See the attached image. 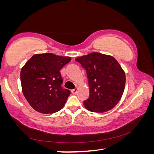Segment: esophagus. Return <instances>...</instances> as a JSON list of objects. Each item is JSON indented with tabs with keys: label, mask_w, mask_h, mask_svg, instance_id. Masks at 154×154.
<instances>
[{
	"label": "esophagus",
	"mask_w": 154,
	"mask_h": 154,
	"mask_svg": "<svg viewBox=\"0 0 154 154\" xmlns=\"http://www.w3.org/2000/svg\"><path fill=\"white\" fill-rule=\"evenodd\" d=\"M77 92H78V88H75V89L71 90V92L73 94H77Z\"/></svg>",
	"instance_id": "obj_1"
}]
</instances>
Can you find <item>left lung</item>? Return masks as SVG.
I'll return each instance as SVG.
<instances>
[{
	"mask_svg": "<svg viewBox=\"0 0 154 154\" xmlns=\"http://www.w3.org/2000/svg\"><path fill=\"white\" fill-rule=\"evenodd\" d=\"M86 71L89 98L83 101L88 110L103 113L113 109L123 94L126 75L113 56L93 52L75 59Z\"/></svg>",
	"mask_w": 154,
	"mask_h": 154,
	"instance_id": "obj_1",
	"label": "left lung"
}]
</instances>
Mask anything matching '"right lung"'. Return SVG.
<instances>
[{
    "instance_id": "1",
    "label": "right lung",
    "mask_w": 154,
    "mask_h": 154,
    "mask_svg": "<svg viewBox=\"0 0 154 154\" xmlns=\"http://www.w3.org/2000/svg\"><path fill=\"white\" fill-rule=\"evenodd\" d=\"M71 60V57L51 53L31 57L20 72L22 92L30 105L43 114L54 113L63 107L71 91L62 87L60 71Z\"/></svg>"
}]
</instances>
